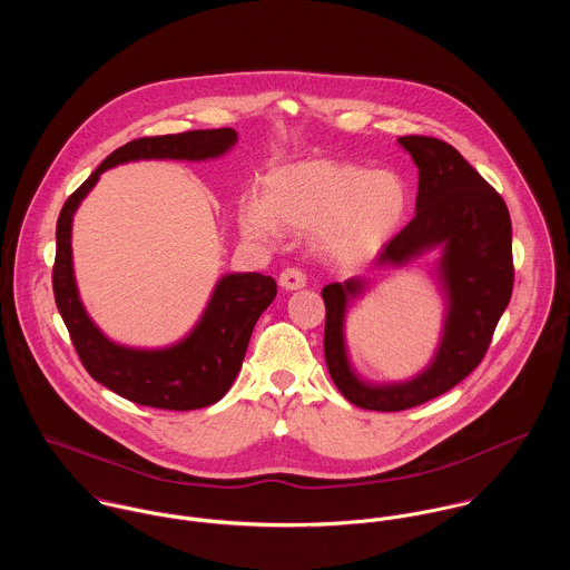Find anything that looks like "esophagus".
Listing matches in <instances>:
<instances>
[{
	"mask_svg": "<svg viewBox=\"0 0 570 570\" xmlns=\"http://www.w3.org/2000/svg\"><path fill=\"white\" fill-rule=\"evenodd\" d=\"M278 283L285 289H301V287H305L307 278H305V272L301 267H285L278 276Z\"/></svg>",
	"mask_w": 570,
	"mask_h": 570,
	"instance_id": "esophagus-1",
	"label": "esophagus"
}]
</instances>
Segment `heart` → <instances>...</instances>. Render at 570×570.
I'll use <instances>...</instances> for the list:
<instances>
[{"label":"heart","mask_w":570,"mask_h":570,"mask_svg":"<svg viewBox=\"0 0 570 570\" xmlns=\"http://www.w3.org/2000/svg\"><path fill=\"white\" fill-rule=\"evenodd\" d=\"M406 210V181L397 173L309 160L272 170L263 202H245L242 226L258 239L276 237L278 228L316 230L326 256L355 263L393 237Z\"/></svg>","instance_id":"b5f03b06"}]
</instances>
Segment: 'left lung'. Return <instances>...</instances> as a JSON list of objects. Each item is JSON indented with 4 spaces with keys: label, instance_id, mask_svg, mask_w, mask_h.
I'll return each mask as SVG.
<instances>
[{
    "label": "left lung",
    "instance_id": "8db88e82",
    "mask_svg": "<svg viewBox=\"0 0 570 570\" xmlns=\"http://www.w3.org/2000/svg\"><path fill=\"white\" fill-rule=\"evenodd\" d=\"M400 145L419 166L416 215L384 245L377 265H402L443 245L441 272L450 309L432 366L406 384L360 382L346 362L342 323L348 296L362 285L348 281L323 289L328 375L351 404L380 412L425 404L463 382L483 362L513 292L511 217L504 199L452 145L430 136H402Z\"/></svg>",
    "mask_w": 570,
    "mask_h": 570
}]
</instances>
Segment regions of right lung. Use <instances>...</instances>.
I'll return each instance as SVG.
<instances>
[{
    "mask_svg": "<svg viewBox=\"0 0 570 570\" xmlns=\"http://www.w3.org/2000/svg\"><path fill=\"white\" fill-rule=\"evenodd\" d=\"M237 131L197 129L170 136H147L127 142L68 197L57 222L52 289L59 314L70 331L85 371L116 395L163 410H195L219 402L233 386L258 316L276 296V281L258 272L228 274L217 283L208 309L193 333L160 351L125 348L109 342L87 318L72 274V215L100 173L129 160H206L228 151Z\"/></svg>",
    "mask_w": 570,
    "mask_h": 570,
    "instance_id": "obj_1",
    "label": "right lung"
}]
</instances>
